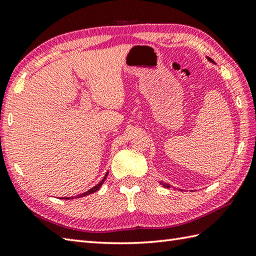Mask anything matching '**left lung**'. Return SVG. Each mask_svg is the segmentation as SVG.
I'll return each mask as SVG.
<instances>
[{
    "instance_id": "8db88e82",
    "label": "left lung",
    "mask_w": 256,
    "mask_h": 256,
    "mask_svg": "<svg viewBox=\"0 0 256 256\" xmlns=\"http://www.w3.org/2000/svg\"><path fill=\"white\" fill-rule=\"evenodd\" d=\"M208 61H210V62H212V63H214V61H213V60H212V58H208ZM160 184H161V185H163V186H164L165 188H171V185H170V184H168V183H164V182H162V181H160Z\"/></svg>"
}]
</instances>
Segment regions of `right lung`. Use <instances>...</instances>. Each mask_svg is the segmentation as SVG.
Listing matches in <instances>:
<instances>
[{"instance_id":"add662e5","label":"right lung","mask_w":256,"mask_h":256,"mask_svg":"<svg viewBox=\"0 0 256 256\" xmlns=\"http://www.w3.org/2000/svg\"><path fill=\"white\" fill-rule=\"evenodd\" d=\"M108 172H106V174H105V176L102 178V181L100 182L98 184H96L95 185V186H93L92 188H90L88 191H86V192H84V193H82V194H78V195H76V196H71V198H63L64 200H70V198H83V196H86V195H90V194H92V193H94V192H96L102 186V184L104 183V181L105 180H106V178H108Z\"/></svg>"}]
</instances>
